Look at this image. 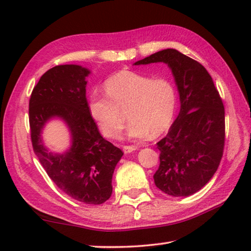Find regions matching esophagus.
Segmentation results:
<instances>
[{"instance_id":"1","label":"esophagus","mask_w":251,"mask_h":251,"mask_svg":"<svg viewBox=\"0 0 251 251\" xmlns=\"http://www.w3.org/2000/svg\"><path fill=\"white\" fill-rule=\"evenodd\" d=\"M136 150V148L134 146H124L123 147V151L125 152V154H129V152L134 151Z\"/></svg>"}]
</instances>
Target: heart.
Wrapping results in <instances>:
<instances>
[{
    "instance_id": "b5f03b06",
    "label": "heart",
    "mask_w": 251,
    "mask_h": 251,
    "mask_svg": "<svg viewBox=\"0 0 251 251\" xmlns=\"http://www.w3.org/2000/svg\"><path fill=\"white\" fill-rule=\"evenodd\" d=\"M106 94L93 92L88 110L106 137L118 138L128 109L127 136L145 139L159 136L172 125L177 105L175 85L168 78H152L133 71H121L106 79Z\"/></svg>"
}]
</instances>
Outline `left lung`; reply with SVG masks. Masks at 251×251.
Masks as SVG:
<instances>
[{
  "label": "left lung",
  "mask_w": 251,
  "mask_h": 251,
  "mask_svg": "<svg viewBox=\"0 0 251 251\" xmlns=\"http://www.w3.org/2000/svg\"><path fill=\"white\" fill-rule=\"evenodd\" d=\"M164 62L172 69L180 112L168 134L157 143V188L174 197L190 196L211 179L225 146V108L210 74L201 63L174 49L159 50L135 64Z\"/></svg>",
  "instance_id": "8db88e82"
}]
</instances>
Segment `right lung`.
Wrapping results in <instances>:
<instances>
[{"label": "right lung", "instance_id": "obj_1", "mask_svg": "<svg viewBox=\"0 0 251 251\" xmlns=\"http://www.w3.org/2000/svg\"><path fill=\"white\" fill-rule=\"evenodd\" d=\"M88 70L78 65H58L42 75L28 104L33 151L63 193L75 201L100 205L113 192L112 178L123 156L120 148L106 141L88 110ZM58 116L69 125L74 145L63 155L49 153L41 144L40 130L50 118Z\"/></svg>", "mask_w": 251, "mask_h": 251}]
</instances>
